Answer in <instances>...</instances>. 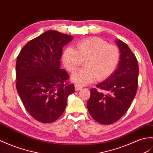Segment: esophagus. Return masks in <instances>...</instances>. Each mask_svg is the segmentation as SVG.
Returning a JSON list of instances; mask_svg holds the SVG:
<instances>
[{
  "label": "esophagus",
  "instance_id": "34e87169",
  "mask_svg": "<svg viewBox=\"0 0 153 153\" xmlns=\"http://www.w3.org/2000/svg\"><path fill=\"white\" fill-rule=\"evenodd\" d=\"M83 88V87H82V86H80V85H77V84L75 85V90H76V91H78L81 90V88Z\"/></svg>",
  "mask_w": 153,
  "mask_h": 153
}]
</instances>
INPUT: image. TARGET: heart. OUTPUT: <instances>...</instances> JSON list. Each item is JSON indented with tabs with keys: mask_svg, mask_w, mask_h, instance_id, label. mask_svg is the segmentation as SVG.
I'll list each match as a JSON object with an SVG mask.
<instances>
[{
	"mask_svg": "<svg viewBox=\"0 0 153 153\" xmlns=\"http://www.w3.org/2000/svg\"><path fill=\"white\" fill-rule=\"evenodd\" d=\"M119 51L115 45L97 37L84 39L77 44V51L68 47L63 51L62 60L69 72L79 67L81 60L85 68L74 72L71 80L81 85L94 82L98 79L104 80L116 69L119 60Z\"/></svg>",
	"mask_w": 153,
	"mask_h": 153,
	"instance_id": "heart-1",
	"label": "heart"
}]
</instances>
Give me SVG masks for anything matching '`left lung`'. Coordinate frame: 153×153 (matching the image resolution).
<instances>
[{"instance_id": "8db88e82", "label": "left lung", "mask_w": 153, "mask_h": 153, "mask_svg": "<svg viewBox=\"0 0 153 153\" xmlns=\"http://www.w3.org/2000/svg\"><path fill=\"white\" fill-rule=\"evenodd\" d=\"M120 60L116 70L104 82L91 89L87 103L91 117L102 125H110L125 114L136 94L139 67L134 53L125 42L117 40Z\"/></svg>"}]
</instances>
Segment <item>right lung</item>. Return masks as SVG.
Returning a JSON list of instances; mask_svg holds the SVG:
<instances>
[{
    "mask_svg": "<svg viewBox=\"0 0 153 153\" xmlns=\"http://www.w3.org/2000/svg\"><path fill=\"white\" fill-rule=\"evenodd\" d=\"M70 35L48 30L29 41L16 62V88L25 108L34 119L54 122L62 115L68 96L75 91L66 83L68 74L60 68L62 48Z\"/></svg>",
    "mask_w": 153,
    "mask_h": 153,
    "instance_id": "1",
    "label": "right lung"
}]
</instances>
